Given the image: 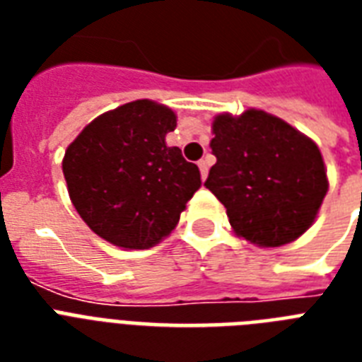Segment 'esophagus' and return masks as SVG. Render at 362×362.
Returning <instances> with one entry per match:
<instances>
[{
    "label": "esophagus",
    "mask_w": 362,
    "mask_h": 362,
    "mask_svg": "<svg viewBox=\"0 0 362 362\" xmlns=\"http://www.w3.org/2000/svg\"><path fill=\"white\" fill-rule=\"evenodd\" d=\"M199 169H201L203 180H206V175H209V161H206V159H201V161H199Z\"/></svg>",
    "instance_id": "obj_1"
}]
</instances>
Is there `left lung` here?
<instances>
[{"label": "left lung", "instance_id": "obj_1", "mask_svg": "<svg viewBox=\"0 0 362 362\" xmlns=\"http://www.w3.org/2000/svg\"><path fill=\"white\" fill-rule=\"evenodd\" d=\"M212 135L216 165L204 186L226 206L235 235L278 247L308 231L329 189L317 144L259 109L218 115Z\"/></svg>", "mask_w": 362, "mask_h": 362}]
</instances>
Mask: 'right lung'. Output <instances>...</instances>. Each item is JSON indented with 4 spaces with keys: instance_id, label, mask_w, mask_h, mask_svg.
Wrapping results in <instances>:
<instances>
[{
    "instance_id": "add662e5",
    "label": "right lung",
    "mask_w": 362,
    "mask_h": 362,
    "mask_svg": "<svg viewBox=\"0 0 362 362\" xmlns=\"http://www.w3.org/2000/svg\"><path fill=\"white\" fill-rule=\"evenodd\" d=\"M175 127L169 107L136 99L98 116L67 146L71 203L95 235L129 250L169 237L201 187L197 165L165 142Z\"/></svg>"
}]
</instances>
